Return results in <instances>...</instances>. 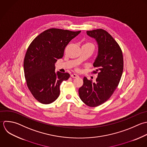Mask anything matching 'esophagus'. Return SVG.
Listing matches in <instances>:
<instances>
[{
  "label": "esophagus",
  "instance_id": "1",
  "mask_svg": "<svg viewBox=\"0 0 147 147\" xmlns=\"http://www.w3.org/2000/svg\"><path fill=\"white\" fill-rule=\"evenodd\" d=\"M71 77L72 78H77V77H78V76L77 74H72L71 75Z\"/></svg>",
  "mask_w": 147,
  "mask_h": 147
}]
</instances>
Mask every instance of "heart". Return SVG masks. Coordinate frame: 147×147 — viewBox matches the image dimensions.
I'll list each match as a JSON object with an SVG mask.
<instances>
[{"label": "heart", "mask_w": 147, "mask_h": 147, "mask_svg": "<svg viewBox=\"0 0 147 147\" xmlns=\"http://www.w3.org/2000/svg\"><path fill=\"white\" fill-rule=\"evenodd\" d=\"M85 45H89V46H93V47H94V45L92 43H89V42H88V43H85Z\"/></svg>", "instance_id": "obj_1"}]
</instances>
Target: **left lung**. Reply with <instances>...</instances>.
<instances>
[{
    "label": "left lung",
    "instance_id": "1",
    "mask_svg": "<svg viewBox=\"0 0 147 147\" xmlns=\"http://www.w3.org/2000/svg\"><path fill=\"white\" fill-rule=\"evenodd\" d=\"M87 35L96 39L98 44V55L93 63L97 69L96 82L86 77L79 89L81 100L90 107H98L112 96L118 86L124 67L122 50L114 38L107 31L97 29L87 31Z\"/></svg>",
    "mask_w": 147,
    "mask_h": 147
}]
</instances>
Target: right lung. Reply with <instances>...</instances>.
I'll return each mask as SVG.
<instances>
[{
	"label": "right lung",
	"instance_id": "right-lung-1",
	"mask_svg": "<svg viewBox=\"0 0 147 147\" xmlns=\"http://www.w3.org/2000/svg\"><path fill=\"white\" fill-rule=\"evenodd\" d=\"M81 32L50 28L38 35L29 45L23 62L28 89L39 102L49 104L59 96V86L70 77L67 73L55 72V63L63 56L69 42Z\"/></svg>",
	"mask_w": 147,
	"mask_h": 147
}]
</instances>
